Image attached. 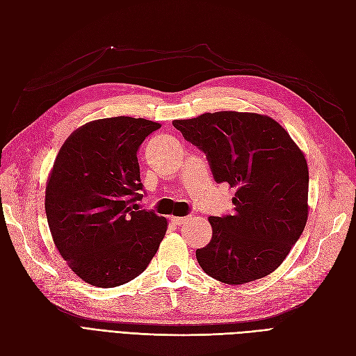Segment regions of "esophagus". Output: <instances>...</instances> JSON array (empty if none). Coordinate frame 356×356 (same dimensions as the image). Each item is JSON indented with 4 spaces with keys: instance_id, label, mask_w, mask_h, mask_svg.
<instances>
[{
    "instance_id": "34e87169",
    "label": "esophagus",
    "mask_w": 356,
    "mask_h": 356,
    "mask_svg": "<svg viewBox=\"0 0 356 356\" xmlns=\"http://www.w3.org/2000/svg\"><path fill=\"white\" fill-rule=\"evenodd\" d=\"M190 218L188 217H172V221H174L175 224H178V225H182L184 224L186 221H188Z\"/></svg>"
}]
</instances>
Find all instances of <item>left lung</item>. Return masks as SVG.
Returning a JSON list of instances; mask_svg holds the SVG:
<instances>
[{"label": "left lung", "mask_w": 356, "mask_h": 356, "mask_svg": "<svg viewBox=\"0 0 356 356\" xmlns=\"http://www.w3.org/2000/svg\"><path fill=\"white\" fill-rule=\"evenodd\" d=\"M172 124L207 154L213 179L236 188L234 212L209 217L212 239L196 251L203 272L229 285L275 272L307 221L305 154L261 114L207 113Z\"/></svg>", "instance_id": "8db88e82"}]
</instances>
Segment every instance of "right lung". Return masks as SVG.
Returning a JSON list of instances; mask_svg holds the SVG:
<instances>
[{"label": "right lung", "mask_w": 356, "mask_h": 356, "mask_svg": "<svg viewBox=\"0 0 356 356\" xmlns=\"http://www.w3.org/2000/svg\"><path fill=\"white\" fill-rule=\"evenodd\" d=\"M160 123L111 117L72 132L46 187V215L59 254L84 282L114 288L141 275L168 229L165 217L139 211L136 152Z\"/></svg>", "instance_id": "add662e5"}]
</instances>
